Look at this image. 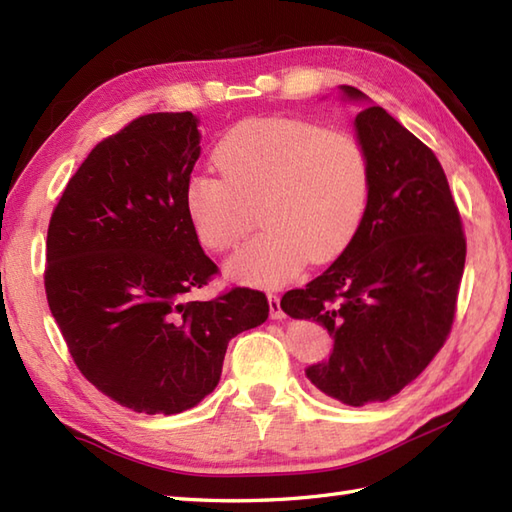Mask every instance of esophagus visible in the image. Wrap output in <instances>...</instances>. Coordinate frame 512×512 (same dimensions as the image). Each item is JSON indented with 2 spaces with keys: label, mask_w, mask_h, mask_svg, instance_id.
Segmentation results:
<instances>
[{
  "label": "esophagus",
  "mask_w": 512,
  "mask_h": 512,
  "mask_svg": "<svg viewBox=\"0 0 512 512\" xmlns=\"http://www.w3.org/2000/svg\"><path fill=\"white\" fill-rule=\"evenodd\" d=\"M268 308H270V317L284 319V310H281V299L277 295H268Z\"/></svg>",
  "instance_id": "1"
}]
</instances>
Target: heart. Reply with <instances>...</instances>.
<instances>
[{
  "mask_svg": "<svg viewBox=\"0 0 512 512\" xmlns=\"http://www.w3.org/2000/svg\"><path fill=\"white\" fill-rule=\"evenodd\" d=\"M220 173H195L184 206L200 242L237 246L226 270L248 286L286 284L312 262H328L352 242L369 200L372 167L352 134L325 132L301 118H253L235 125L213 151Z\"/></svg>",
  "mask_w": 512,
  "mask_h": 512,
  "instance_id": "obj_1",
  "label": "heart"
}]
</instances>
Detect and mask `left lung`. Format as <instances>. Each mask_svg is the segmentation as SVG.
I'll list each match as a JSON object with an SVG mask.
<instances>
[{
    "mask_svg": "<svg viewBox=\"0 0 512 512\" xmlns=\"http://www.w3.org/2000/svg\"><path fill=\"white\" fill-rule=\"evenodd\" d=\"M343 101L369 103L341 85ZM356 140L372 167L369 200L341 257L281 310L332 336L328 361L306 376L325 396L363 407L409 385L447 341L464 273L466 239L436 154L383 107L363 105Z\"/></svg>",
    "mask_w": 512,
    "mask_h": 512,
    "instance_id": "obj_1",
    "label": "left lung"
}]
</instances>
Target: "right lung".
<instances>
[{"label":"right lung","instance_id":"1","mask_svg":"<svg viewBox=\"0 0 512 512\" xmlns=\"http://www.w3.org/2000/svg\"><path fill=\"white\" fill-rule=\"evenodd\" d=\"M198 116H140L101 140L52 213L46 297L76 367L138 413H180L220 383L228 341L268 319L264 292L187 301L217 266L184 206Z\"/></svg>","mask_w":512,"mask_h":512}]
</instances>
